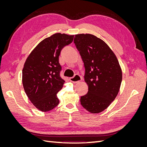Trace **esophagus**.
<instances>
[{
    "label": "esophagus",
    "mask_w": 147,
    "mask_h": 147,
    "mask_svg": "<svg viewBox=\"0 0 147 147\" xmlns=\"http://www.w3.org/2000/svg\"><path fill=\"white\" fill-rule=\"evenodd\" d=\"M82 78L80 75H78V74H75L74 75V77L70 78V82H72V83H76L80 82L82 80Z\"/></svg>",
    "instance_id": "1"
}]
</instances>
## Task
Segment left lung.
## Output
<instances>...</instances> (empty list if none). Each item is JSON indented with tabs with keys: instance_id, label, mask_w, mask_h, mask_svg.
I'll return each mask as SVG.
<instances>
[{
	"instance_id": "obj_1",
	"label": "left lung",
	"mask_w": 147,
	"mask_h": 147,
	"mask_svg": "<svg viewBox=\"0 0 147 147\" xmlns=\"http://www.w3.org/2000/svg\"><path fill=\"white\" fill-rule=\"evenodd\" d=\"M85 68L88 92L80 103L88 112L98 113L114 100L122 81V71L114 53L102 40L90 34L75 35L74 41Z\"/></svg>"
}]
</instances>
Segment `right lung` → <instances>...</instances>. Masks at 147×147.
Listing matches in <instances>:
<instances>
[{"label": "right lung", "mask_w": 147, "mask_h": 147, "mask_svg": "<svg viewBox=\"0 0 147 147\" xmlns=\"http://www.w3.org/2000/svg\"><path fill=\"white\" fill-rule=\"evenodd\" d=\"M74 35L56 33L40 42L26 59L23 69V87L33 105L48 112L59 104L57 97L65 82L60 77L59 56Z\"/></svg>", "instance_id": "obj_1"}]
</instances>
